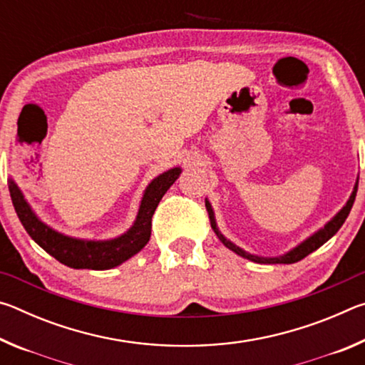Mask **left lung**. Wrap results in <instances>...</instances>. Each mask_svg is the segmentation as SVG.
I'll use <instances>...</instances> for the list:
<instances>
[{"mask_svg": "<svg viewBox=\"0 0 365 365\" xmlns=\"http://www.w3.org/2000/svg\"><path fill=\"white\" fill-rule=\"evenodd\" d=\"M357 183H359V177L356 178L354 188H353V191H351L348 201L344 202V206L339 209V211L335 215H333V217L329 222H327L324 227H320L319 230H316L312 235H309L306 240H302L299 245H296L294 248H292L287 252H283V255H280V256H257V255H252V252H248L243 248H240L238 245H235L233 242H230V240H228L225 235L220 232V228L217 227V220H215V214H214L211 201H209L207 197L205 201H206V209L209 212V219H211L212 230L215 232L217 238L227 246L228 250L237 252L238 256L248 259V261L259 262V264H293V262L301 261V259H304L307 255H311V252H314L316 250H319L320 246L329 242L333 235H335L339 230V228H341L346 217H348L349 212H351V207H353V205H354L356 193H357Z\"/></svg>", "mask_w": 365, "mask_h": 365, "instance_id": "8db88e82", "label": "left lung"}]
</instances>
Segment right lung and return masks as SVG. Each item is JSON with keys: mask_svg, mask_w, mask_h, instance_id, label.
Listing matches in <instances>:
<instances>
[{"mask_svg": "<svg viewBox=\"0 0 365 365\" xmlns=\"http://www.w3.org/2000/svg\"><path fill=\"white\" fill-rule=\"evenodd\" d=\"M180 174L182 168H172L154 177L143 191L137 217L130 228L119 237L109 240H86L58 232L36 215L12 177H9L8 187L21 224L30 238L48 255L72 269L108 270L128 261L150 242L153 214L165 191L174 185Z\"/></svg>", "mask_w": 365, "mask_h": 365, "instance_id": "add662e5", "label": "right lung"}]
</instances>
